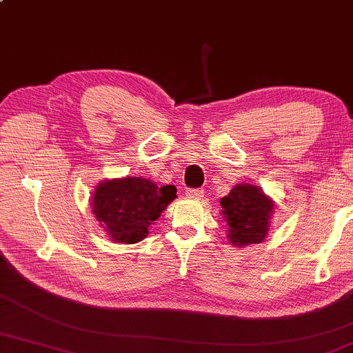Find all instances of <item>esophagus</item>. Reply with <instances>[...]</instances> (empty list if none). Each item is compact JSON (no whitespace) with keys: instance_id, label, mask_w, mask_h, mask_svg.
Masks as SVG:
<instances>
[{"instance_id":"1","label":"esophagus","mask_w":353,"mask_h":353,"mask_svg":"<svg viewBox=\"0 0 353 353\" xmlns=\"http://www.w3.org/2000/svg\"><path fill=\"white\" fill-rule=\"evenodd\" d=\"M187 196L190 199H196V201H201L203 197V190H187Z\"/></svg>"}]
</instances>
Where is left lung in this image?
Here are the masks:
<instances>
[{
  "label": "left lung",
  "mask_w": 353,
  "mask_h": 353,
  "mask_svg": "<svg viewBox=\"0 0 353 353\" xmlns=\"http://www.w3.org/2000/svg\"><path fill=\"white\" fill-rule=\"evenodd\" d=\"M221 207L222 217L228 225L227 238L232 245L243 248L264 242L272 225L274 202L261 187L238 183L228 196L221 199Z\"/></svg>",
  "instance_id": "8db88e82"
}]
</instances>
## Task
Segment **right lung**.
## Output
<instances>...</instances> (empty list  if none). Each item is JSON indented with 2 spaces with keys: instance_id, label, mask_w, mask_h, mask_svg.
<instances>
[{
  "instance_id": "right-lung-1",
  "label": "right lung",
  "mask_w": 353,
  "mask_h": 353,
  "mask_svg": "<svg viewBox=\"0 0 353 353\" xmlns=\"http://www.w3.org/2000/svg\"><path fill=\"white\" fill-rule=\"evenodd\" d=\"M176 193L174 185L159 187L145 177L106 179L95 187L91 207L112 242L137 243L146 238L150 225L174 201Z\"/></svg>"
}]
</instances>
